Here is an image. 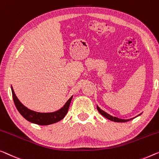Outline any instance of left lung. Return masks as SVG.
Here are the masks:
<instances>
[{
  "mask_svg": "<svg viewBox=\"0 0 159 159\" xmlns=\"http://www.w3.org/2000/svg\"><path fill=\"white\" fill-rule=\"evenodd\" d=\"M97 110L98 111V112L101 113V115L103 116V117H105L107 118V119L111 120V121H114V122H118V123H124V122H127L129 121V120H131L132 119H134V118H136L137 116H140L141 113H140V114H139L138 116H136V117H134V118H129V119H122V118H117L116 116H111L110 114H108V113L105 112V111H103L102 109H101L100 108L98 107V106H97Z\"/></svg>",
  "mask_w": 159,
  "mask_h": 159,
  "instance_id": "left-lung-1",
  "label": "left lung"
}]
</instances>
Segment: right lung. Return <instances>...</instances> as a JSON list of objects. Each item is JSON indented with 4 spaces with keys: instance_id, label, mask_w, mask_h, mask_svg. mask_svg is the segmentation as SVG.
Listing matches in <instances>:
<instances>
[{
    "instance_id": "right-lung-1",
    "label": "right lung",
    "mask_w": 159,
    "mask_h": 159,
    "mask_svg": "<svg viewBox=\"0 0 159 159\" xmlns=\"http://www.w3.org/2000/svg\"><path fill=\"white\" fill-rule=\"evenodd\" d=\"M12 95L14 103L17 108L19 113L22 115V116L25 118L28 121L33 124H35L41 125H46L55 124L56 122L60 121L62 120L65 116L67 114L68 108L70 106V103L71 102L73 96L67 101L65 105L61 109H59L54 112L51 113H40L37 111H34L29 109L23 105V104L18 100L16 96L15 92L13 91V87L11 86Z\"/></svg>"
}]
</instances>
